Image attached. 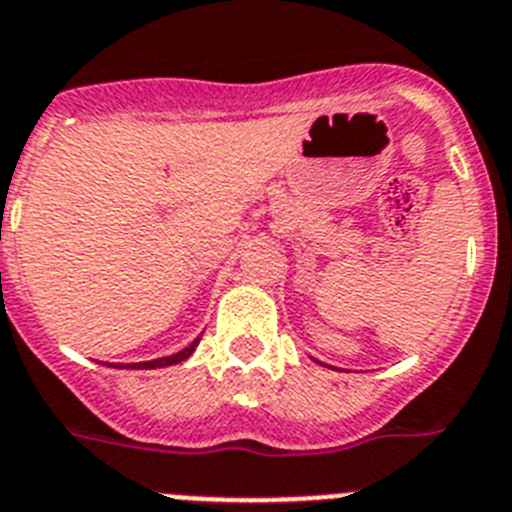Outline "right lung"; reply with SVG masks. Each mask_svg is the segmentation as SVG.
Segmentation results:
<instances>
[{
    "mask_svg": "<svg viewBox=\"0 0 512 512\" xmlns=\"http://www.w3.org/2000/svg\"><path fill=\"white\" fill-rule=\"evenodd\" d=\"M198 342H201V337H198V340H193V342H190L188 348H185V350H180V353H175V355H167V358H157V361L131 363V366H128V368H162V366H172V363H180V361H185V358H188V355H193V350H195V345H198Z\"/></svg>",
    "mask_w": 512,
    "mask_h": 512,
    "instance_id": "1",
    "label": "right lung"
}]
</instances>
